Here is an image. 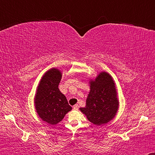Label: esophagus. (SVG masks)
Masks as SVG:
<instances>
[{"instance_id":"34e87169","label":"esophagus","mask_w":155,"mask_h":155,"mask_svg":"<svg viewBox=\"0 0 155 155\" xmlns=\"http://www.w3.org/2000/svg\"><path fill=\"white\" fill-rule=\"evenodd\" d=\"M78 107H78V105L75 104V105H74V106H73V109H74V110H78Z\"/></svg>"}]
</instances>
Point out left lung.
<instances>
[{"label":"left lung","mask_w":155,"mask_h":155,"mask_svg":"<svg viewBox=\"0 0 155 155\" xmlns=\"http://www.w3.org/2000/svg\"><path fill=\"white\" fill-rule=\"evenodd\" d=\"M90 92L86 105L80 110L91 123L96 125L106 124L115 117L119 100L115 83L110 74L101 72L94 80H90Z\"/></svg>","instance_id":"obj_1"}]
</instances>
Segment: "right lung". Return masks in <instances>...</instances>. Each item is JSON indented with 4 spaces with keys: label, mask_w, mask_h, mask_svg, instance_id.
<instances>
[{
    "label": "right lung",
    "mask_w": 155,
    "mask_h": 155,
    "mask_svg": "<svg viewBox=\"0 0 155 155\" xmlns=\"http://www.w3.org/2000/svg\"><path fill=\"white\" fill-rule=\"evenodd\" d=\"M62 73L59 69H50L41 78L34 98L38 115L42 120L55 125L61 122L72 107L67 98L59 91V84Z\"/></svg>",
    "instance_id": "add662e5"
}]
</instances>
